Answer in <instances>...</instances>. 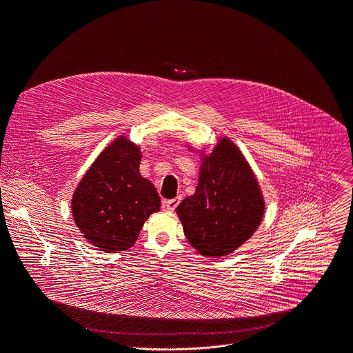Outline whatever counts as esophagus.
<instances>
[{"label":"esophagus","instance_id":"1","mask_svg":"<svg viewBox=\"0 0 353 353\" xmlns=\"http://www.w3.org/2000/svg\"><path fill=\"white\" fill-rule=\"evenodd\" d=\"M180 203V197H174V199H170V201H165L164 202V206L168 209V210H174Z\"/></svg>","mask_w":353,"mask_h":353}]
</instances>
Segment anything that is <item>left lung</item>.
Instances as JSON below:
<instances>
[{
	"mask_svg": "<svg viewBox=\"0 0 353 353\" xmlns=\"http://www.w3.org/2000/svg\"><path fill=\"white\" fill-rule=\"evenodd\" d=\"M264 210V196L251 165L226 137L210 154L202 156L196 192L176 209L189 243L212 258L241 248L261 223Z\"/></svg>",
	"mask_w": 353,
	"mask_h": 353,
	"instance_id": "8db88e82",
	"label": "left lung"
}]
</instances>
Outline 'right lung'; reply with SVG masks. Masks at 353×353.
<instances>
[{"label": "right lung", "instance_id": "right-lung-1", "mask_svg": "<svg viewBox=\"0 0 353 353\" xmlns=\"http://www.w3.org/2000/svg\"><path fill=\"white\" fill-rule=\"evenodd\" d=\"M141 151L119 135L92 163L72 196V214L85 239L105 252L125 251L139 238L160 196L140 174Z\"/></svg>", "mask_w": 353, "mask_h": 353}]
</instances>
